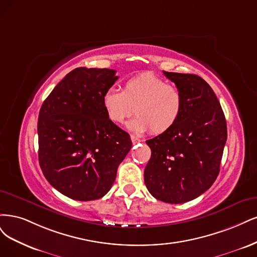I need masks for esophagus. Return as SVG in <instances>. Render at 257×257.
<instances>
[{
	"instance_id": "1",
	"label": "esophagus",
	"mask_w": 257,
	"mask_h": 257,
	"mask_svg": "<svg viewBox=\"0 0 257 257\" xmlns=\"http://www.w3.org/2000/svg\"><path fill=\"white\" fill-rule=\"evenodd\" d=\"M131 138V141H132V143L134 144H138V143H140V142H142V140H140L138 137H136V136H131L130 137Z\"/></svg>"
}]
</instances>
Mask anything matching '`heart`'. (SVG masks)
<instances>
[{
    "label": "heart",
    "mask_w": 257,
    "mask_h": 257,
    "mask_svg": "<svg viewBox=\"0 0 257 257\" xmlns=\"http://www.w3.org/2000/svg\"><path fill=\"white\" fill-rule=\"evenodd\" d=\"M137 116L128 128L142 134L162 135L178 121L184 109L181 90L152 72H143L128 79L123 88H109L102 95V107L106 117L120 125L132 113Z\"/></svg>",
    "instance_id": "obj_1"
}]
</instances>
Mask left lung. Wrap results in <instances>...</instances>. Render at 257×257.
<instances>
[{"label":"left lung","instance_id":"left-lung-1","mask_svg":"<svg viewBox=\"0 0 257 257\" xmlns=\"http://www.w3.org/2000/svg\"><path fill=\"white\" fill-rule=\"evenodd\" d=\"M163 73L183 93L184 109L171 130L146 141L152 157L144 181L157 200L181 204L203 194L217 179L227 139L226 120L204 79L190 73Z\"/></svg>","mask_w":257,"mask_h":257}]
</instances>
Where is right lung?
I'll list each match as a JSON object with an SVG mask.
<instances>
[{"instance_id":"obj_1","label":"right lung","mask_w":257,"mask_h":257,"mask_svg":"<svg viewBox=\"0 0 257 257\" xmlns=\"http://www.w3.org/2000/svg\"><path fill=\"white\" fill-rule=\"evenodd\" d=\"M107 68L70 71L47 97L38 116V159L46 179L77 201L102 197L132 146L106 117L102 95L118 79Z\"/></svg>"}]
</instances>
